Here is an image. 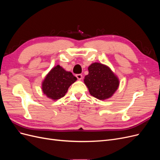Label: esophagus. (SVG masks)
<instances>
[{
    "instance_id": "obj_1",
    "label": "esophagus",
    "mask_w": 160,
    "mask_h": 160,
    "mask_svg": "<svg viewBox=\"0 0 160 160\" xmlns=\"http://www.w3.org/2000/svg\"><path fill=\"white\" fill-rule=\"evenodd\" d=\"M76 77L79 80H81V79H82V78H83V76H82L81 74H77V75H76Z\"/></svg>"
}]
</instances>
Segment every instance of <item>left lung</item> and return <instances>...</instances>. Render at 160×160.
Listing matches in <instances>:
<instances>
[{
  "mask_svg": "<svg viewBox=\"0 0 160 160\" xmlns=\"http://www.w3.org/2000/svg\"><path fill=\"white\" fill-rule=\"evenodd\" d=\"M88 71V75L84 78V83L89 93L99 100L111 98L119 86L118 77L109 67L101 62L91 63Z\"/></svg>",
  "mask_w": 160,
  "mask_h": 160,
  "instance_id": "1",
  "label": "left lung"
}]
</instances>
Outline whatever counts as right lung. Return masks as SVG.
I'll return each instance as SVG.
<instances>
[{
	"label": "right lung",
	"instance_id": "add662e5",
	"mask_svg": "<svg viewBox=\"0 0 160 160\" xmlns=\"http://www.w3.org/2000/svg\"><path fill=\"white\" fill-rule=\"evenodd\" d=\"M77 77L57 65L50 70L42 81V91L48 98L53 101L64 97Z\"/></svg>",
	"mask_w": 160,
	"mask_h": 160
}]
</instances>
